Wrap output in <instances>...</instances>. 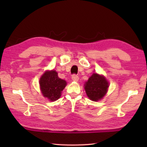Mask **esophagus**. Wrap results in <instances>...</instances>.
Returning <instances> with one entry per match:
<instances>
[{
	"label": "esophagus",
	"mask_w": 147,
	"mask_h": 147,
	"mask_svg": "<svg viewBox=\"0 0 147 147\" xmlns=\"http://www.w3.org/2000/svg\"><path fill=\"white\" fill-rule=\"evenodd\" d=\"M72 80H73V81H78L79 80V77L78 76L76 75V74H73V76H72Z\"/></svg>",
	"instance_id": "34e87169"
}]
</instances>
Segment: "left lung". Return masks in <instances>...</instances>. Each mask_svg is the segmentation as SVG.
Instances as JSON below:
<instances>
[{
    "instance_id": "obj_1",
    "label": "left lung",
    "mask_w": 147,
    "mask_h": 147,
    "mask_svg": "<svg viewBox=\"0 0 147 147\" xmlns=\"http://www.w3.org/2000/svg\"><path fill=\"white\" fill-rule=\"evenodd\" d=\"M108 87V82L103 76L94 73L86 82L85 90L91 100L98 101L105 95Z\"/></svg>"
}]
</instances>
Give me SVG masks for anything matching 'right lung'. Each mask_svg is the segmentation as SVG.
<instances>
[{
    "instance_id": "right-lung-1",
    "label": "right lung",
    "mask_w": 147,
    "mask_h": 147,
    "mask_svg": "<svg viewBox=\"0 0 147 147\" xmlns=\"http://www.w3.org/2000/svg\"><path fill=\"white\" fill-rule=\"evenodd\" d=\"M41 90L45 97L55 101L60 97L61 92L66 86V82L59 78L55 71H47L39 80Z\"/></svg>"
}]
</instances>
